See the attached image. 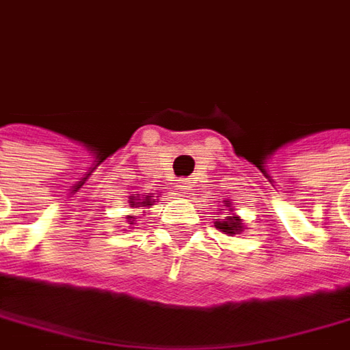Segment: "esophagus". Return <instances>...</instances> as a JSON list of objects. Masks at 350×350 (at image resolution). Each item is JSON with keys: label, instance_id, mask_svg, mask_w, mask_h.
<instances>
[{"label": "esophagus", "instance_id": "34e87169", "mask_svg": "<svg viewBox=\"0 0 350 350\" xmlns=\"http://www.w3.org/2000/svg\"><path fill=\"white\" fill-rule=\"evenodd\" d=\"M191 188V182L188 178H180V180H176L174 182V190L178 196H186Z\"/></svg>", "mask_w": 350, "mask_h": 350}]
</instances>
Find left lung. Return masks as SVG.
I'll return each mask as SVG.
<instances>
[{
	"instance_id": "8db88e82",
	"label": "left lung",
	"mask_w": 350,
	"mask_h": 350,
	"mask_svg": "<svg viewBox=\"0 0 350 350\" xmlns=\"http://www.w3.org/2000/svg\"><path fill=\"white\" fill-rule=\"evenodd\" d=\"M227 207H231V205L227 204ZM215 227L229 237L239 235V233L245 229V227H243V221H241V217H237V215H231V217H227V219L223 221H215Z\"/></svg>"
}]
</instances>
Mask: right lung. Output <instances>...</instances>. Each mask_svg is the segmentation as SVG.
I'll use <instances>...</instances> for the list:
<instances>
[{
	"label": "right lung",
	"mask_w": 350,
	"mask_h": 350,
	"mask_svg": "<svg viewBox=\"0 0 350 350\" xmlns=\"http://www.w3.org/2000/svg\"><path fill=\"white\" fill-rule=\"evenodd\" d=\"M129 200H131L129 202L131 207H143V209H145V207H150V205L154 204V202H152V196H146L145 200H141V196H139V193H133ZM127 219H129V225H133V223L137 221V217H135V215H127Z\"/></svg>",
	"instance_id": "add662e5"
}]
</instances>
